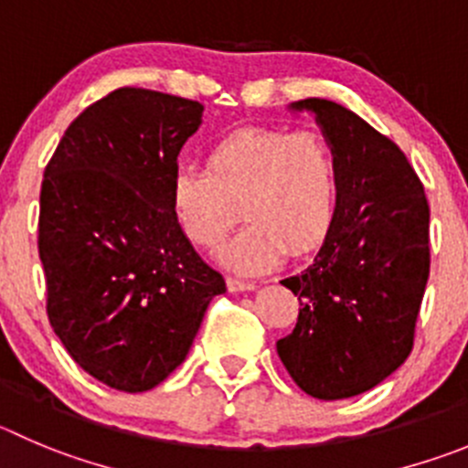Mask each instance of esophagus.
Returning <instances> with one entry per match:
<instances>
[{
    "instance_id": "34e87169",
    "label": "esophagus",
    "mask_w": 468,
    "mask_h": 468,
    "mask_svg": "<svg viewBox=\"0 0 468 468\" xmlns=\"http://www.w3.org/2000/svg\"><path fill=\"white\" fill-rule=\"evenodd\" d=\"M229 291L230 293H242V291H256V282H244V279H235V277H229Z\"/></svg>"
}]
</instances>
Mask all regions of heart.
<instances>
[{"label":"heart","mask_w":468,"mask_h":468,"mask_svg":"<svg viewBox=\"0 0 468 468\" xmlns=\"http://www.w3.org/2000/svg\"><path fill=\"white\" fill-rule=\"evenodd\" d=\"M249 221L219 251L238 272H268L293 251H314L339 207V164L318 131L249 126L207 152V168L180 165L170 180V207L191 242L217 247L238 219Z\"/></svg>","instance_id":"b5f03b06"}]
</instances>
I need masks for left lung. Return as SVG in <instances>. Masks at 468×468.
<instances>
[{
  "label": "left lung",
  "instance_id": "8db88e82",
  "mask_svg": "<svg viewBox=\"0 0 468 468\" xmlns=\"http://www.w3.org/2000/svg\"><path fill=\"white\" fill-rule=\"evenodd\" d=\"M339 164V207L312 265L283 279L300 300L277 353L316 399H346L409 357L430 277V205L404 152L362 117L304 99Z\"/></svg>",
  "mask_w": 468,
  "mask_h": 468
}]
</instances>
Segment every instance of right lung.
Here are the masks:
<instances>
[{
  "instance_id": "obj_1",
  "label": "right lung",
  "mask_w": 468,
  "mask_h": 468,
  "mask_svg": "<svg viewBox=\"0 0 468 468\" xmlns=\"http://www.w3.org/2000/svg\"><path fill=\"white\" fill-rule=\"evenodd\" d=\"M200 117L198 101L120 87L69 124L43 173L48 318L69 356L115 390L159 386L226 293L170 207L177 154Z\"/></svg>"
}]
</instances>
